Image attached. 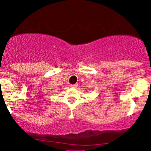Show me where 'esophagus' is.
<instances>
[{
	"label": "esophagus",
	"instance_id": "1",
	"mask_svg": "<svg viewBox=\"0 0 151 151\" xmlns=\"http://www.w3.org/2000/svg\"><path fill=\"white\" fill-rule=\"evenodd\" d=\"M71 88H77V87H78V84H73V85H71Z\"/></svg>",
	"mask_w": 151,
	"mask_h": 151
}]
</instances>
